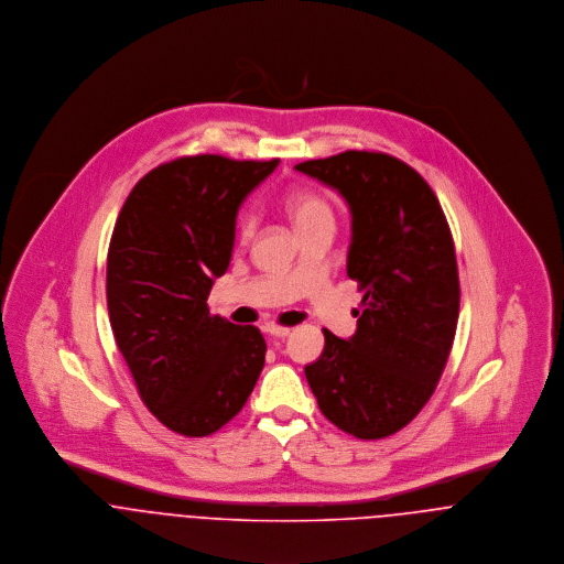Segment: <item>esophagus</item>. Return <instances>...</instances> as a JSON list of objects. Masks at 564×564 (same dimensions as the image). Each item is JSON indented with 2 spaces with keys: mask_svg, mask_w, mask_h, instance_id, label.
<instances>
[{
  "mask_svg": "<svg viewBox=\"0 0 564 564\" xmlns=\"http://www.w3.org/2000/svg\"><path fill=\"white\" fill-rule=\"evenodd\" d=\"M265 330H268L272 337H279V339H283V337L290 335V328H288V326H276V324H270Z\"/></svg>",
  "mask_w": 564,
  "mask_h": 564,
  "instance_id": "34e87169",
  "label": "esophagus"
}]
</instances>
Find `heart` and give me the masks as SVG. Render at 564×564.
I'll list each match as a JSON object with an SVG mask.
<instances>
[{
    "mask_svg": "<svg viewBox=\"0 0 564 564\" xmlns=\"http://www.w3.org/2000/svg\"><path fill=\"white\" fill-rule=\"evenodd\" d=\"M283 207L288 216L292 218L299 234L317 227V225H335V212L333 205L313 189H296L290 192L283 200ZM254 229V218L249 212H245L238 220V238L240 242H249Z\"/></svg>",
    "mask_w": 564,
    "mask_h": 564,
    "instance_id": "heart-1",
    "label": "heart"
}]
</instances>
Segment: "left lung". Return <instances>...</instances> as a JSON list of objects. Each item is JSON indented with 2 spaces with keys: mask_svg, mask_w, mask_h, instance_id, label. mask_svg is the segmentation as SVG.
Instances as JSON below:
<instances>
[{
  "mask_svg": "<svg viewBox=\"0 0 564 564\" xmlns=\"http://www.w3.org/2000/svg\"><path fill=\"white\" fill-rule=\"evenodd\" d=\"M296 171L346 198V270L364 292L357 333L341 339L324 328L307 382L337 429L389 437L431 400L452 350L460 288L445 214L424 177L387 153L346 151Z\"/></svg>",
  "mask_w": 564,
  "mask_h": 564,
  "instance_id": "obj_1",
  "label": "left lung"
}]
</instances>
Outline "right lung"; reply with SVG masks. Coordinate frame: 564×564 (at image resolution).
<instances>
[{
	"instance_id": "1",
	"label": "right lung",
	"mask_w": 564,
	"mask_h": 564,
	"mask_svg": "<svg viewBox=\"0 0 564 564\" xmlns=\"http://www.w3.org/2000/svg\"><path fill=\"white\" fill-rule=\"evenodd\" d=\"M279 160L189 155L160 164L127 196L108 251L112 333L147 409L184 437L234 420L263 370L259 328L212 315L236 216Z\"/></svg>"
}]
</instances>
